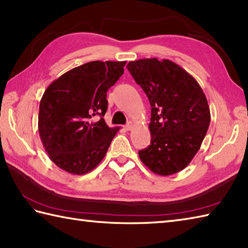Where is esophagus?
<instances>
[{"label": "esophagus", "instance_id": "1", "mask_svg": "<svg viewBox=\"0 0 248 248\" xmlns=\"http://www.w3.org/2000/svg\"><path fill=\"white\" fill-rule=\"evenodd\" d=\"M133 127H134V124H133L132 122H128L127 124L125 125V127H124V128H125L126 130H132V129H133Z\"/></svg>", "mask_w": 248, "mask_h": 248}]
</instances>
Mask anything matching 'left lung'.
<instances>
[{
  "mask_svg": "<svg viewBox=\"0 0 248 248\" xmlns=\"http://www.w3.org/2000/svg\"><path fill=\"white\" fill-rule=\"evenodd\" d=\"M128 71L151 105V144L138 152L154 174L170 176L190 164L211 123L206 96L197 80L168 59L129 62Z\"/></svg>",
  "mask_w": 248,
  "mask_h": 248,
  "instance_id": "obj_1",
  "label": "left lung"
}]
</instances>
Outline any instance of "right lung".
Returning <instances> with one entry per match:
<instances>
[{"label": "right lung", "mask_w": 248, "mask_h": 248, "mask_svg": "<svg viewBox=\"0 0 248 248\" xmlns=\"http://www.w3.org/2000/svg\"><path fill=\"white\" fill-rule=\"evenodd\" d=\"M125 63H84L46 88L40 101L39 134L45 151L59 168L84 175L105 157L119 130L109 127L104 119L107 92L124 73Z\"/></svg>", "instance_id": "add662e5"}]
</instances>
